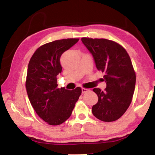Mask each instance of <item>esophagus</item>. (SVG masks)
<instances>
[{"label":"esophagus","mask_w":155,"mask_h":155,"mask_svg":"<svg viewBox=\"0 0 155 155\" xmlns=\"http://www.w3.org/2000/svg\"><path fill=\"white\" fill-rule=\"evenodd\" d=\"M81 90H82V94H85V93L87 92V91H90L88 90V89H85V88H83V87L81 88Z\"/></svg>","instance_id":"34e87169"}]
</instances>
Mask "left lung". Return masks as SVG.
<instances>
[{
	"label": "left lung",
	"mask_w": 155,
	"mask_h": 155,
	"mask_svg": "<svg viewBox=\"0 0 155 155\" xmlns=\"http://www.w3.org/2000/svg\"><path fill=\"white\" fill-rule=\"evenodd\" d=\"M83 44L92 54L96 68L104 73V91L94 88L98 97L92 114L103 122H113L124 114L132 101L136 76L126 50L114 41L83 38Z\"/></svg>",
	"instance_id": "left-lung-1"
}]
</instances>
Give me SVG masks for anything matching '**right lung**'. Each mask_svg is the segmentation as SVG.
I'll return each instance as SVG.
<instances>
[{"instance_id":"add662e5","label":"right lung","mask_w":155,"mask_h":155,"mask_svg":"<svg viewBox=\"0 0 155 155\" xmlns=\"http://www.w3.org/2000/svg\"><path fill=\"white\" fill-rule=\"evenodd\" d=\"M79 39H64L44 44L36 50L28 63L26 89L36 114L50 125H59L72 114L81 94L57 87V77L61 72L60 57Z\"/></svg>"}]
</instances>
